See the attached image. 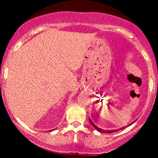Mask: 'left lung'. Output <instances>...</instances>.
Returning <instances> with one entry per match:
<instances>
[{
    "label": "left lung",
    "instance_id": "obj_1",
    "mask_svg": "<svg viewBox=\"0 0 158 158\" xmlns=\"http://www.w3.org/2000/svg\"><path fill=\"white\" fill-rule=\"evenodd\" d=\"M89 120H90V123H91V124L93 125V126L94 127V128H95V129H97L98 131H100V132H104V133H113V132H116V131H118V130H119V129H120V130H121V129H123V128H125V127H123V128H119V129H118V130H117V129H116V130H103V129H102V128H98V127H97V126H96V125L94 124V123L93 122H92L91 120H90V118H89ZM135 122H133V123H130V124H129V125H128V126H131V124H133V123H135Z\"/></svg>",
    "mask_w": 158,
    "mask_h": 158
}]
</instances>
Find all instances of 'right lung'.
<instances>
[{
    "label": "right lung",
    "instance_id": "add662e5",
    "mask_svg": "<svg viewBox=\"0 0 158 158\" xmlns=\"http://www.w3.org/2000/svg\"><path fill=\"white\" fill-rule=\"evenodd\" d=\"M51 131H52V130H51Z\"/></svg>",
    "mask_w": 158,
    "mask_h": 158
}]
</instances>
